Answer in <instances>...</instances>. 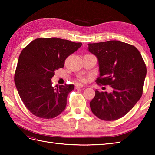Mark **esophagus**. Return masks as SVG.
I'll return each instance as SVG.
<instances>
[{
	"instance_id": "1",
	"label": "esophagus",
	"mask_w": 155,
	"mask_h": 155,
	"mask_svg": "<svg viewBox=\"0 0 155 155\" xmlns=\"http://www.w3.org/2000/svg\"><path fill=\"white\" fill-rule=\"evenodd\" d=\"M83 87V85H82V84H76L75 85V88H77V89H78V88H82Z\"/></svg>"
}]
</instances>
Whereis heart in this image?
<instances>
[{
    "label": "heart",
    "mask_w": 155,
    "mask_h": 155,
    "mask_svg": "<svg viewBox=\"0 0 155 155\" xmlns=\"http://www.w3.org/2000/svg\"><path fill=\"white\" fill-rule=\"evenodd\" d=\"M79 80H80L81 81H84V78H80Z\"/></svg>",
    "instance_id": "b5f03b06"
}]
</instances>
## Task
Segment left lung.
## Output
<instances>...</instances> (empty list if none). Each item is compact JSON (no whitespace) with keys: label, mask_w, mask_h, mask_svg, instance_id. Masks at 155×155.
I'll return each instance as SVG.
<instances>
[{"label":"left lung","mask_w":155,"mask_h":155,"mask_svg":"<svg viewBox=\"0 0 155 155\" xmlns=\"http://www.w3.org/2000/svg\"><path fill=\"white\" fill-rule=\"evenodd\" d=\"M88 45V51L98 59L99 77L96 82L110 87L108 93L95 91L91 109L101 120H117L132 109L142 96L145 63L135 47L123 42Z\"/></svg>","instance_id":"left-lung-1"}]
</instances>
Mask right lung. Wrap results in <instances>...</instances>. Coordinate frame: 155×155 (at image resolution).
<instances>
[{
	"label": "right lung",
	"mask_w": 155,
	"mask_h": 155,
	"mask_svg": "<svg viewBox=\"0 0 155 155\" xmlns=\"http://www.w3.org/2000/svg\"><path fill=\"white\" fill-rule=\"evenodd\" d=\"M81 42L58 38H40L28 45L18 57L15 83L27 109L42 118H53L63 112L73 84L53 87L51 78L55 71L64 67L69 55Z\"/></svg>",
	"instance_id": "obj_1"
}]
</instances>
